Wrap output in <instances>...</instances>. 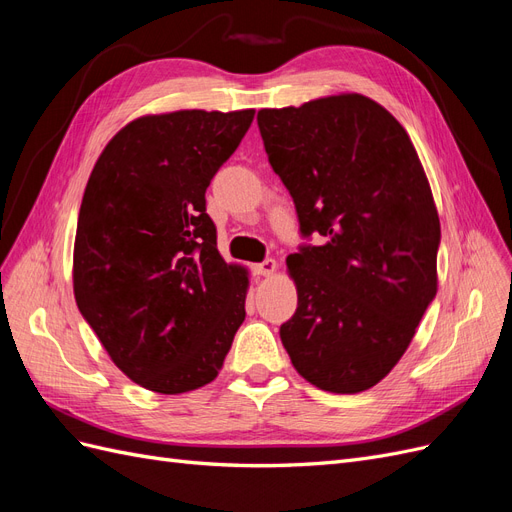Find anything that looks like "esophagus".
<instances>
[{
    "instance_id": "1",
    "label": "esophagus",
    "mask_w": 512,
    "mask_h": 512,
    "mask_svg": "<svg viewBox=\"0 0 512 512\" xmlns=\"http://www.w3.org/2000/svg\"><path fill=\"white\" fill-rule=\"evenodd\" d=\"M275 271H277V262L273 258H267L265 262H260V265H254V273L262 277H271Z\"/></svg>"
}]
</instances>
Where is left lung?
<instances>
[{
    "label": "left lung",
    "mask_w": 512,
    "mask_h": 512,
    "mask_svg": "<svg viewBox=\"0 0 512 512\" xmlns=\"http://www.w3.org/2000/svg\"><path fill=\"white\" fill-rule=\"evenodd\" d=\"M256 119L303 237H324L286 258L299 303L282 344L318 389L367 391L399 363L438 292L440 218L423 164L404 126L361 94Z\"/></svg>",
    "instance_id": "1"
}]
</instances>
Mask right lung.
Returning a JSON list of instances; mask_svg holds the SVG:
<instances>
[{
  "label": "right lung",
  "instance_id": "add662e5",
  "mask_svg": "<svg viewBox=\"0 0 512 512\" xmlns=\"http://www.w3.org/2000/svg\"><path fill=\"white\" fill-rule=\"evenodd\" d=\"M252 119L254 108L138 117L89 175L74 299L111 361L153 393L215 380L245 320L247 269L220 256L205 192Z\"/></svg>",
  "mask_w": 512,
  "mask_h": 512
}]
</instances>
